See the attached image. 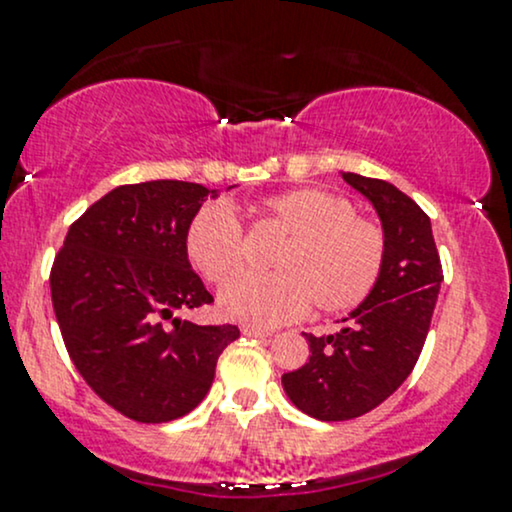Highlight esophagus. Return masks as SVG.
I'll use <instances>...</instances> for the list:
<instances>
[{
    "label": "esophagus",
    "instance_id": "obj_1",
    "mask_svg": "<svg viewBox=\"0 0 512 512\" xmlns=\"http://www.w3.org/2000/svg\"><path fill=\"white\" fill-rule=\"evenodd\" d=\"M243 334L250 336V338H269V336H272V331L260 329V326H243Z\"/></svg>",
    "mask_w": 512,
    "mask_h": 512
}]
</instances>
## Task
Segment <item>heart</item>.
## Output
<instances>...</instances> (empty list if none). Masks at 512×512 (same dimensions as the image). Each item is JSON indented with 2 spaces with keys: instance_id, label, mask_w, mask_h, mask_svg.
Here are the masks:
<instances>
[{
  "instance_id": "b5f03b06",
  "label": "heart",
  "mask_w": 512,
  "mask_h": 512,
  "mask_svg": "<svg viewBox=\"0 0 512 512\" xmlns=\"http://www.w3.org/2000/svg\"><path fill=\"white\" fill-rule=\"evenodd\" d=\"M264 224L286 233L272 257V274H245V238L226 202H209L186 231L188 260L209 283H224L219 307L250 326H279L307 307L346 312L377 286L386 260L384 231L355 214L353 202L322 188H295L257 205Z\"/></svg>"
}]
</instances>
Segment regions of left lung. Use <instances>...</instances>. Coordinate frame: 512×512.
Masks as SVG:
<instances>
[{
    "label": "left lung",
    "instance_id": "8db88e82",
    "mask_svg": "<svg viewBox=\"0 0 512 512\" xmlns=\"http://www.w3.org/2000/svg\"><path fill=\"white\" fill-rule=\"evenodd\" d=\"M372 202L386 238V260L372 293L343 319L334 336L305 334L310 360L281 377L298 410L343 422L384 403L410 377L432 324L443 281L432 221L391 183L341 174Z\"/></svg>",
    "mask_w": 512,
    "mask_h": 512
}]
</instances>
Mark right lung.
Here are the masks:
<instances>
[{
	"instance_id": "obj_1",
	"label": "right lung",
	"mask_w": 512,
	"mask_h": 512,
	"mask_svg": "<svg viewBox=\"0 0 512 512\" xmlns=\"http://www.w3.org/2000/svg\"><path fill=\"white\" fill-rule=\"evenodd\" d=\"M207 195L217 190L188 181L114 188L73 221L54 257L49 288L73 365L135 422H171L197 408L219 355L240 336L233 324L176 317L214 303L186 252Z\"/></svg>"
}]
</instances>
